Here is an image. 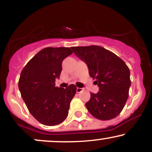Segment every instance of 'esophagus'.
Segmentation results:
<instances>
[{"mask_svg":"<svg viewBox=\"0 0 152 152\" xmlns=\"http://www.w3.org/2000/svg\"><path fill=\"white\" fill-rule=\"evenodd\" d=\"M83 90V88H76V92H77V93H80V92H81Z\"/></svg>","mask_w":152,"mask_h":152,"instance_id":"esophagus-1","label":"esophagus"}]
</instances>
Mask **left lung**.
<instances>
[{
    "label": "left lung",
    "instance_id": "8db88e82",
    "mask_svg": "<svg viewBox=\"0 0 152 152\" xmlns=\"http://www.w3.org/2000/svg\"><path fill=\"white\" fill-rule=\"evenodd\" d=\"M74 53L87 64L89 76L99 87L91 94L86 106L94 117L112 119L121 112L131 86L129 69L116 54L99 46L71 47Z\"/></svg>",
    "mask_w": 152,
    "mask_h": 152
}]
</instances>
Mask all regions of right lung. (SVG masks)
Segmentation results:
<instances>
[{
    "mask_svg": "<svg viewBox=\"0 0 152 152\" xmlns=\"http://www.w3.org/2000/svg\"><path fill=\"white\" fill-rule=\"evenodd\" d=\"M72 53L66 47L45 48L28 62L20 73L18 87L22 98L32 116L46 126H55L66 119L76 94L74 84L66 88L55 86L63 61Z\"/></svg>",
    "mask_w": 152,
    "mask_h": 152,
    "instance_id": "add662e5",
    "label": "right lung"
}]
</instances>
